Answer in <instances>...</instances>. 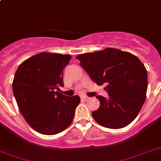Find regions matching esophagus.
Masks as SVG:
<instances>
[{
    "label": "esophagus",
    "mask_w": 161,
    "mask_h": 161,
    "mask_svg": "<svg viewBox=\"0 0 161 161\" xmlns=\"http://www.w3.org/2000/svg\"><path fill=\"white\" fill-rule=\"evenodd\" d=\"M81 98H82V100H83V101H87L89 100V97H87V96H82V97H81Z\"/></svg>",
    "instance_id": "34e87169"
}]
</instances>
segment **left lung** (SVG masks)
<instances>
[{
  "label": "left lung",
  "instance_id": "left-lung-1",
  "mask_svg": "<svg viewBox=\"0 0 161 161\" xmlns=\"http://www.w3.org/2000/svg\"><path fill=\"white\" fill-rule=\"evenodd\" d=\"M81 66L97 85H106L109 98L97 96L98 110L92 113L97 124L112 129H122L134 120L145 102L147 72L136 55L106 48L76 56Z\"/></svg>",
  "mask_w": 161,
  "mask_h": 161
}]
</instances>
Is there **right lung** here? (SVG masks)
I'll list each match as a JSON object with an SVG mask.
<instances>
[{
    "mask_svg": "<svg viewBox=\"0 0 161 161\" xmlns=\"http://www.w3.org/2000/svg\"><path fill=\"white\" fill-rule=\"evenodd\" d=\"M71 55L42 52L19 64L13 80V93L19 110L32 129L55 135L69 126L80 97H65L63 69Z\"/></svg>",
    "mask_w": 161,
    "mask_h": 161,
    "instance_id": "add662e5",
    "label": "right lung"
}]
</instances>
